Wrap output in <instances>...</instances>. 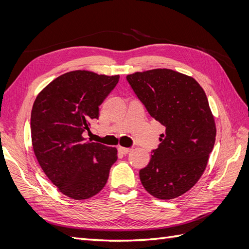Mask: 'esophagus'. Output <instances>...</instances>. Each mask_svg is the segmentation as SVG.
<instances>
[{
    "label": "esophagus",
    "mask_w": 249,
    "mask_h": 249,
    "mask_svg": "<svg viewBox=\"0 0 249 249\" xmlns=\"http://www.w3.org/2000/svg\"><path fill=\"white\" fill-rule=\"evenodd\" d=\"M132 150V147H123V146H119L118 147V152L120 153V154H123V155H126V154H129L130 152Z\"/></svg>",
    "instance_id": "esophagus-1"
}]
</instances>
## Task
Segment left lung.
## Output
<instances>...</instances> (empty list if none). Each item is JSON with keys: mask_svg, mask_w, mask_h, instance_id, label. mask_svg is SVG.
I'll return each mask as SVG.
<instances>
[{"mask_svg": "<svg viewBox=\"0 0 249 249\" xmlns=\"http://www.w3.org/2000/svg\"><path fill=\"white\" fill-rule=\"evenodd\" d=\"M149 115L164 127L160 144L139 171L153 196L172 199L197 183L212 153L216 126L207 95L193 78L161 69L126 76Z\"/></svg>", "mask_w": 249, "mask_h": 249, "instance_id": "1", "label": "left lung"}]
</instances>
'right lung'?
I'll return each mask as SVG.
<instances>
[{"label":"right lung","mask_w":249,"mask_h":249,"mask_svg":"<svg viewBox=\"0 0 249 249\" xmlns=\"http://www.w3.org/2000/svg\"><path fill=\"white\" fill-rule=\"evenodd\" d=\"M119 76L74 71L58 77L37 95L31 112L36 159L60 192L87 199L107 183L117 150L87 141L99 107L115 88Z\"/></svg>","instance_id":"1"}]
</instances>
